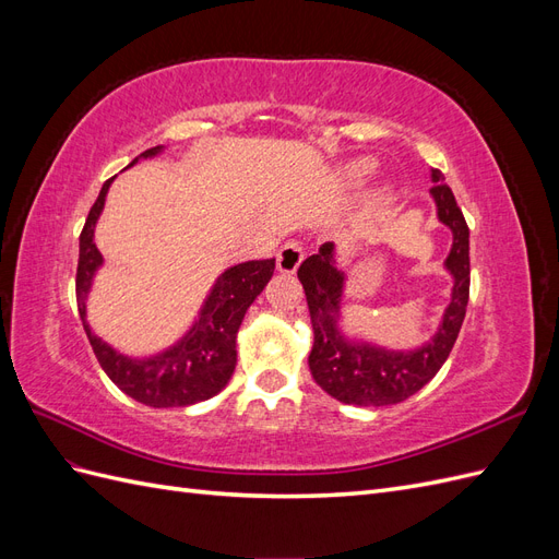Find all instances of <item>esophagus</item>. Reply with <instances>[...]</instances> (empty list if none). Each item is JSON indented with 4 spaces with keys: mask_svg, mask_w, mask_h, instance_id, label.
<instances>
[{
    "mask_svg": "<svg viewBox=\"0 0 559 559\" xmlns=\"http://www.w3.org/2000/svg\"><path fill=\"white\" fill-rule=\"evenodd\" d=\"M302 257H306V251L298 242H286L280 251H277V270L284 275H294L298 265L302 263Z\"/></svg>",
    "mask_w": 559,
    "mask_h": 559,
    "instance_id": "obj_1",
    "label": "esophagus"
}]
</instances>
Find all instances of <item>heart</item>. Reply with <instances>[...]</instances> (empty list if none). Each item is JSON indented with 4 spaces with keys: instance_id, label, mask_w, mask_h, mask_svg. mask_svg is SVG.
Masks as SVG:
<instances>
[{
    "instance_id": "b5f03b06",
    "label": "heart",
    "mask_w": 559,
    "mask_h": 559,
    "mask_svg": "<svg viewBox=\"0 0 559 559\" xmlns=\"http://www.w3.org/2000/svg\"><path fill=\"white\" fill-rule=\"evenodd\" d=\"M376 173V160L373 158H354L345 163L341 170H337V181H341L345 189H359Z\"/></svg>"
}]
</instances>
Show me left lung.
<instances>
[{
	"label": "left lung",
	"instance_id": "1",
	"mask_svg": "<svg viewBox=\"0 0 559 559\" xmlns=\"http://www.w3.org/2000/svg\"><path fill=\"white\" fill-rule=\"evenodd\" d=\"M438 222L450 228L452 247L443 267L452 277L450 302L429 341L411 349H392L349 335L343 329L347 273L337 263L335 245H321L317 253L302 261L298 280L306 289L314 343L310 352V373L324 392L349 405H394L417 394L445 359L460 335L468 306V226L443 173L431 170Z\"/></svg>",
	"mask_w": 559,
	"mask_h": 559
}]
</instances>
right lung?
<instances>
[{
	"label": "right lung",
	"mask_w": 559,
	"mask_h": 559,
	"mask_svg": "<svg viewBox=\"0 0 559 559\" xmlns=\"http://www.w3.org/2000/svg\"><path fill=\"white\" fill-rule=\"evenodd\" d=\"M165 146H154L134 158V163L156 158ZM116 177L103 183L95 205L86 218V226L79 238V267H76V302L83 329L91 341L95 357L109 380L126 392L130 399L151 408H183L200 401L216 396L233 378L238 364V331L249 306L265 289L273 277L275 259L245 261L226 267L212 284L210 294L193 319L177 341L144 357L118 352L103 337L95 335L88 324V298L95 284V275L105 265L103 253L95 245V226L103 216L109 186Z\"/></svg>",
	"instance_id": "obj_1"
}]
</instances>
